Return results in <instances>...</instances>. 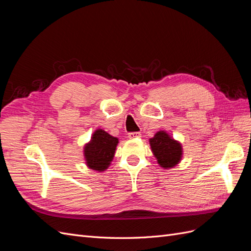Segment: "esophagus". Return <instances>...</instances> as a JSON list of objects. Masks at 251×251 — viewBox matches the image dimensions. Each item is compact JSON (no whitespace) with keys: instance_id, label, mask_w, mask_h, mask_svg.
I'll list each match as a JSON object with an SVG mask.
<instances>
[{"instance_id":"1","label":"esophagus","mask_w":251,"mask_h":251,"mask_svg":"<svg viewBox=\"0 0 251 251\" xmlns=\"http://www.w3.org/2000/svg\"><path fill=\"white\" fill-rule=\"evenodd\" d=\"M127 137L130 139H135V138H139L141 137V134L139 132H131L127 134Z\"/></svg>"}]
</instances>
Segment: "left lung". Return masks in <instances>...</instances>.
<instances>
[{"label":"left lung","mask_w":251,"mask_h":251,"mask_svg":"<svg viewBox=\"0 0 251 251\" xmlns=\"http://www.w3.org/2000/svg\"><path fill=\"white\" fill-rule=\"evenodd\" d=\"M150 144L158 163L163 169L174 168L181 160V144L173 139L166 132L160 131L156 133L154 137L150 139Z\"/></svg>","instance_id":"obj_1"}]
</instances>
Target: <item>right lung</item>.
<instances>
[{"label":"right lung","mask_w":251,"mask_h":251,"mask_svg":"<svg viewBox=\"0 0 251 251\" xmlns=\"http://www.w3.org/2000/svg\"><path fill=\"white\" fill-rule=\"evenodd\" d=\"M117 144L116 137H113L101 128L96 130L83 151L88 168L98 172L107 170L113 160Z\"/></svg>","instance_id":"1"}]
</instances>
